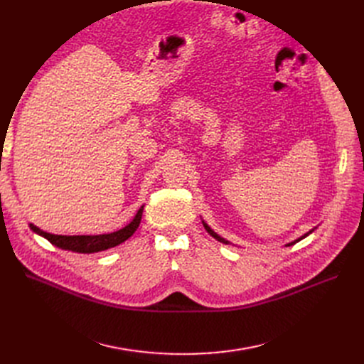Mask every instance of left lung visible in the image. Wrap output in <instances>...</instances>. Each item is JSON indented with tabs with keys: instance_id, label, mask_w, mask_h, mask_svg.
<instances>
[{
	"instance_id": "obj_1",
	"label": "left lung",
	"mask_w": 364,
	"mask_h": 364,
	"mask_svg": "<svg viewBox=\"0 0 364 364\" xmlns=\"http://www.w3.org/2000/svg\"><path fill=\"white\" fill-rule=\"evenodd\" d=\"M203 225H204V228H205V231H207V232H209V234H210V235H212L213 238H216L218 241H220V243H225V245H227V243H228V241H225V240H223L222 237H219V235H218V234H216V232H215L213 230H210V227H209V225H207V223H204V222H203ZM306 235H308V234H305L304 237H306ZM304 237H301V238H299V240H296V241H301V240H302ZM290 245H295V243H290ZM290 245H287V246H290Z\"/></svg>"
}]
</instances>
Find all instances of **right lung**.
<instances>
[{"instance_id": "1", "label": "right lung", "mask_w": 364, "mask_h": 364, "mask_svg": "<svg viewBox=\"0 0 364 364\" xmlns=\"http://www.w3.org/2000/svg\"><path fill=\"white\" fill-rule=\"evenodd\" d=\"M142 212H144V207H141L139 212L136 213L134 219L123 230H118L111 234H102V235H56V234L46 232V231L37 228L36 225H32V223L29 225V227L33 232L43 235L44 238H47L50 241L51 245L59 247V249L73 250V252H78V253H95V252L107 250V249H111L121 243H124L129 237H132L134 234L137 227H139V223L142 220Z\"/></svg>"}]
</instances>
